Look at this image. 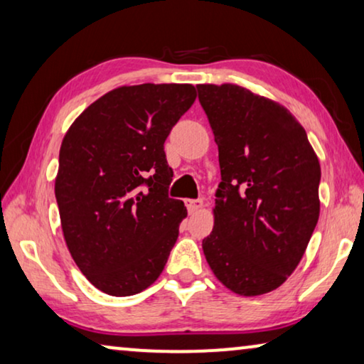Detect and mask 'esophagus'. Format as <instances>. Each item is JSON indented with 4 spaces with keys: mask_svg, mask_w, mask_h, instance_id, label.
<instances>
[{
    "mask_svg": "<svg viewBox=\"0 0 364 364\" xmlns=\"http://www.w3.org/2000/svg\"><path fill=\"white\" fill-rule=\"evenodd\" d=\"M186 208L189 213H196L203 208V199H188Z\"/></svg>",
    "mask_w": 364,
    "mask_h": 364,
    "instance_id": "34e87169",
    "label": "esophagus"
}]
</instances>
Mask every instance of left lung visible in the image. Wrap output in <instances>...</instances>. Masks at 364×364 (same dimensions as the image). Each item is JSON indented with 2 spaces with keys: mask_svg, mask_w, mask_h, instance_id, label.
Returning <instances> with one entry per match:
<instances>
[{
  "mask_svg": "<svg viewBox=\"0 0 364 364\" xmlns=\"http://www.w3.org/2000/svg\"><path fill=\"white\" fill-rule=\"evenodd\" d=\"M196 89L223 180L204 255L234 294H267L296 269L318 223V158L284 105L234 84Z\"/></svg>",
  "mask_w": 364,
  "mask_h": 364,
  "instance_id": "obj_1",
  "label": "left lung"
}]
</instances>
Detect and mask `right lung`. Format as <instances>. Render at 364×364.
<instances>
[{"label":"right lung","mask_w":364,"mask_h":364,"mask_svg":"<svg viewBox=\"0 0 364 364\" xmlns=\"http://www.w3.org/2000/svg\"><path fill=\"white\" fill-rule=\"evenodd\" d=\"M194 100L191 84L124 85L65 133L54 188L60 226L74 262L104 294H140L165 269L188 214L168 198L165 140Z\"/></svg>","instance_id":"obj_1"}]
</instances>
